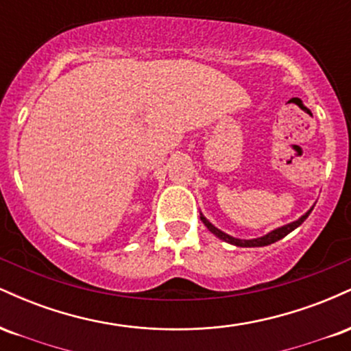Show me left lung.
Segmentation results:
<instances>
[{"label": "left lung", "mask_w": 351, "mask_h": 351, "mask_svg": "<svg viewBox=\"0 0 351 351\" xmlns=\"http://www.w3.org/2000/svg\"><path fill=\"white\" fill-rule=\"evenodd\" d=\"M312 209H313V206L310 208L308 211L305 213V215H302L297 221H292V223L285 224V226H280V228L274 229V231L267 232V234H265V236L256 237V239H239V237H232V236L226 234V232H223V231H221V229H217V228L215 226V224L209 223V221L206 219V217L203 216V213H199V219L203 221L204 226H206V228L209 229V231L213 232V234L219 237V239L226 241V243H229V244L237 245V247H263V245H269V244H272V243H277V241H280L282 237L287 236L289 232H292L293 229L299 228L300 224L304 223L305 219H307L310 213H312Z\"/></svg>", "instance_id": "left-lung-1"}]
</instances>
